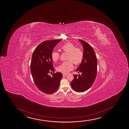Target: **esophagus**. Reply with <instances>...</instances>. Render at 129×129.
Wrapping results in <instances>:
<instances>
[{
    "label": "esophagus",
    "mask_w": 129,
    "mask_h": 129,
    "mask_svg": "<svg viewBox=\"0 0 129 129\" xmlns=\"http://www.w3.org/2000/svg\"><path fill=\"white\" fill-rule=\"evenodd\" d=\"M62 75H63V76H66L67 75V74H64V73H63L62 74Z\"/></svg>",
    "instance_id": "34e87169"
}]
</instances>
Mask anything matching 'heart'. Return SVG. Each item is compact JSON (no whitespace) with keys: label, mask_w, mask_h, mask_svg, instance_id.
I'll return each mask as SVG.
<instances>
[{"label":"heart","mask_w":129,"mask_h":129,"mask_svg":"<svg viewBox=\"0 0 129 129\" xmlns=\"http://www.w3.org/2000/svg\"><path fill=\"white\" fill-rule=\"evenodd\" d=\"M61 50L68 53L67 60L68 61L63 62L57 68L58 71L63 73H67L73 68V64L78 65L80 64L83 60V53L81 49L76 48L75 46L71 43H65L61 46ZM60 56V54L57 52H53L51 54L52 60L56 62Z\"/></svg>","instance_id":"obj_1"}]
</instances>
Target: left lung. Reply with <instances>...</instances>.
Masks as SVG:
<instances>
[{"label": "left lung", "instance_id": "left-lung-1", "mask_svg": "<svg viewBox=\"0 0 129 129\" xmlns=\"http://www.w3.org/2000/svg\"><path fill=\"white\" fill-rule=\"evenodd\" d=\"M79 40L83 44V56L81 63L76 71L80 74H74V78L71 84L75 91L82 92L90 88L95 81L97 72V60L92 46L83 40Z\"/></svg>", "mask_w": 129, "mask_h": 129}]
</instances>
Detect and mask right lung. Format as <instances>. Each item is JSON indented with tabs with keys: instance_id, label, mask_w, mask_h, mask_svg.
<instances>
[{
	"instance_id": "add662e5",
	"label": "right lung",
	"mask_w": 129,
	"mask_h": 129,
	"mask_svg": "<svg viewBox=\"0 0 129 129\" xmlns=\"http://www.w3.org/2000/svg\"><path fill=\"white\" fill-rule=\"evenodd\" d=\"M61 39L45 41L39 45L33 52L30 70L34 83L39 89L45 93L51 94L59 88L62 78L61 73L49 74L55 71L51 54Z\"/></svg>"
}]
</instances>
